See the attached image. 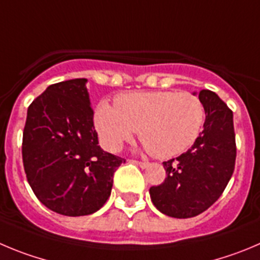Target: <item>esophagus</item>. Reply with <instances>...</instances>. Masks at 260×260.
I'll return each instance as SVG.
<instances>
[{"mask_svg": "<svg viewBox=\"0 0 260 260\" xmlns=\"http://www.w3.org/2000/svg\"><path fill=\"white\" fill-rule=\"evenodd\" d=\"M132 161L135 164H137V166L141 167V168H147V167H149V163H147V161H138V160H132Z\"/></svg>", "mask_w": 260, "mask_h": 260, "instance_id": "34e87169", "label": "esophagus"}]
</instances>
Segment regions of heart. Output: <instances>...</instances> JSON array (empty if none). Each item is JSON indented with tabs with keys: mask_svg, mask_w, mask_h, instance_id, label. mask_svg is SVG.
I'll return each mask as SVG.
<instances>
[{
	"mask_svg": "<svg viewBox=\"0 0 260 260\" xmlns=\"http://www.w3.org/2000/svg\"><path fill=\"white\" fill-rule=\"evenodd\" d=\"M94 127L104 146L118 151L137 132L154 156L172 157L199 140L205 108L195 94L177 91L129 92L115 97V106L100 101Z\"/></svg>",
	"mask_w": 260,
	"mask_h": 260,
	"instance_id": "b5f03b06",
	"label": "heart"
}]
</instances>
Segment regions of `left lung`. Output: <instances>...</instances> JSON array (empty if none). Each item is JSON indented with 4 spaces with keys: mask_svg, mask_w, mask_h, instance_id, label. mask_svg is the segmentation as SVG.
Returning a JSON list of instances; mask_svg holds the SVG:
<instances>
[{
    "mask_svg": "<svg viewBox=\"0 0 260 260\" xmlns=\"http://www.w3.org/2000/svg\"><path fill=\"white\" fill-rule=\"evenodd\" d=\"M199 99L205 108L200 137L187 151L164 161L166 179L161 185L150 187L156 209L173 218L196 217L212 207L235 169L234 114L209 89L199 92Z\"/></svg>",
    "mask_w": 260,
    "mask_h": 260,
    "instance_id": "1",
    "label": "left lung"
}]
</instances>
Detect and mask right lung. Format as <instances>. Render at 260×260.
<instances>
[{"instance_id":"1","label":"right lung","mask_w":260,"mask_h":260,"mask_svg":"<svg viewBox=\"0 0 260 260\" xmlns=\"http://www.w3.org/2000/svg\"><path fill=\"white\" fill-rule=\"evenodd\" d=\"M87 79L51 84L29 105L23 164L38 200L68 217L97 212L109 199L123 157L99 146Z\"/></svg>"}]
</instances>
